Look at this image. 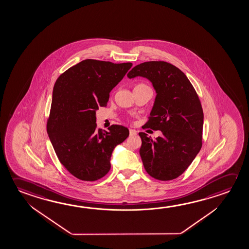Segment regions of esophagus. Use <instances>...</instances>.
Listing matches in <instances>:
<instances>
[{
  "mask_svg": "<svg viewBox=\"0 0 249 249\" xmlns=\"http://www.w3.org/2000/svg\"><path fill=\"white\" fill-rule=\"evenodd\" d=\"M129 135L130 136H135L137 135V132L135 129H129Z\"/></svg>",
  "mask_w": 249,
  "mask_h": 249,
  "instance_id": "obj_1",
  "label": "esophagus"
}]
</instances>
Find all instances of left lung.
I'll list each match as a JSON object with an SVG mask.
<instances>
[{
  "label": "left lung",
  "mask_w": 249,
  "mask_h": 249,
  "mask_svg": "<svg viewBox=\"0 0 249 249\" xmlns=\"http://www.w3.org/2000/svg\"><path fill=\"white\" fill-rule=\"evenodd\" d=\"M137 76L147 79L156 92L150 117L142 127L162 133L155 140L139 133L143 165L155 179H176L189 167L202 146L204 115L200 99L186 74L166 61L135 66L127 77Z\"/></svg>",
  "instance_id": "1"
}]
</instances>
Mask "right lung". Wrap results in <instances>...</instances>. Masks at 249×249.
I'll use <instances>...</instances> for the list:
<instances>
[{
  "label": "right lung",
  "mask_w": 249,
  "mask_h": 249,
  "mask_svg": "<svg viewBox=\"0 0 249 249\" xmlns=\"http://www.w3.org/2000/svg\"><path fill=\"white\" fill-rule=\"evenodd\" d=\"M132 65L88 59L61 74L53 86L47 131L58 159L79 179L106 176L114 147L129 135L126 126L102 130L95 123L99 107L107 106L111 90Z\"/></svg>",
  "instance_id": "1"
}]
</instances>
